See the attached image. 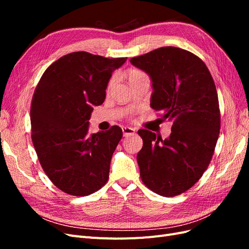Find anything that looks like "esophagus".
I'll list each match as a JSON object with an SVG mask.
<instances>
[{
  "label": "esophagus",
  "instance_id": "1",
  "mask_svg": "<svg viewBox=\"0 0 249 249\" xmlns=\"http://www.w3.org/2000/svg\"><path fill=\"white\" fill-rule=\"evenodd\" d=\"M123 133H124V137H127V136H131V135H134L136 132H135V130L133 129V127L124 126L123 127Z\"/></svg>",
  "mask_w": 249,
  "mask_h": 249
}]
</instances>
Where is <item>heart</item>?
I'll list each match as a JSON object with an SVG mask.
<instances>
[{
    "label": "heart",
    "instance_id": "1",
    "mask_svg": "<svg viewBox=\"0 0 249 249\" xmlns=\"http://www.w3.org/2000/svg\"><path fill=\"white\" fill-rule=\"evenodd\" d=\"M146 77V74L143 72L142 71H139V70H130L129 72H127V79H129L130 83L135 81V80H138V79H141V78H144ZM115 82V78H112L111 81L109 82V85H108V89H110L113 84H114Z\"/></svg>",
    "mask_w": 249,
    "mask_h": 249
}]
</instances>
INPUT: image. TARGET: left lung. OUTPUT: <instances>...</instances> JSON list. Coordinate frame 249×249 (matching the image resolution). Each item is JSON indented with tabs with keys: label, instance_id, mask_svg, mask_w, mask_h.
Segmentation results:
<instances>
[{
	"label": "left lung",
	"instance_id": "8db88e82",
	"mask_svg": "<svg viewBox=\"0 0 249 249\" xmlns=\"http://www.w3.org/2000/svg\"><path fill=\"white\" fill-rule=\"evenodd\" d=\"M131 63L152 79L150 107L172 123L167 139L139 130L140 177L148 189L171 197L187 191L212 160L220 130L219 102L207 65L191 52L163 47Z\"/></svg>",
	"mask_w": 249,
	"mask_h": 249
}]
</instances>
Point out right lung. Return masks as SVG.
Returning a JSON list of instances; mask_svg holds the SVG:
<instances>
[{
  "label": "right lung",
  "instance_id": "add662e5",
  "mask_svg": "<svg viewBox=\"0 0 249 249\" xmlns=\"http://www.w3.org/2000/svg\"><path fill=\"white\" fill-rule=\"evenodd\" d=\"M126 58L73 52L43 72L31 104V137L43 171L60 190L74 196L107 183L113 153L123 137L117 125L88 135L93 106L106 97L112 72Z\"/></svg>",
  "mask_w": 249,
  "mask_h": 249
}]
</instances>
